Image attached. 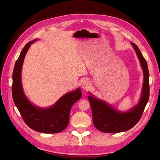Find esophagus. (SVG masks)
Returning a JSON list of instances; mask_svg holds the SVG:
<instances>
[{
  "label": "esophagus",
  "instance_id": "34e87169",
  "mask_svg": "<svg viewBox=\"0 0 160 160\" xmlns=\"http://www.w3.org/2000/svg\"><path fill=\"white\" fill-rule=\"evenodd\" d=\"M90 87H91V83H90V82L88 81H85L83 82V83H82V89L84 90L88 89Z\"/></svg>",
  "mask_w": 160,
  "mask_h": 160
}]
</instances>
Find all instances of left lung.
I'll use <instances>...</instances> for the list:
<instances>
[{
  "mask_svg": "<svg viewBox=\"0 0 160 160\" xmlns=\"http://www.w3.org/2000/svg\"><path fill=\"white\" fill-rule=\"evenodd\" d=\"M138 57L143 73V81L139 100L127 111H121L107 101L99 99L89 93L88 99L93 113L95 127L105 133L123 132L132 128L141 118L149 97V70L147 62L135 43L131 42Z\"/></svg>",
  "mask_w": 160,
  "mask_h": 160,
  "instance_id": "1",
  "label": "left lung"
}]
</instances>
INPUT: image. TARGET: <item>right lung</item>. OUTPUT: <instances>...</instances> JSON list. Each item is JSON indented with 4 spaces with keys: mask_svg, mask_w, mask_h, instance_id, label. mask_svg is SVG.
I'll use <instances>...</instances> for the list:
<instances>
[{
    "mask_svg": "<svg viewBox=\"0 0 160 160\" xmlns=\"http://www.w3.org/2000/svg\"><path fill=\"white\" fill-rule=\"evenodd\" d=\"M35 38L24 47L14 65L12 73V93L14 103L26 124L32 129L44 133H56L64 130L69 122L71 108L81 99L80 88L71 91L58 99L49 108H41L31 103L24 91L21 72L24 59Z\"/></svg>",
    "mask_w": 160,
    "mask_h": 160,
    "instance_id": "1",
    "label": "right lung"
}]
</instances>
